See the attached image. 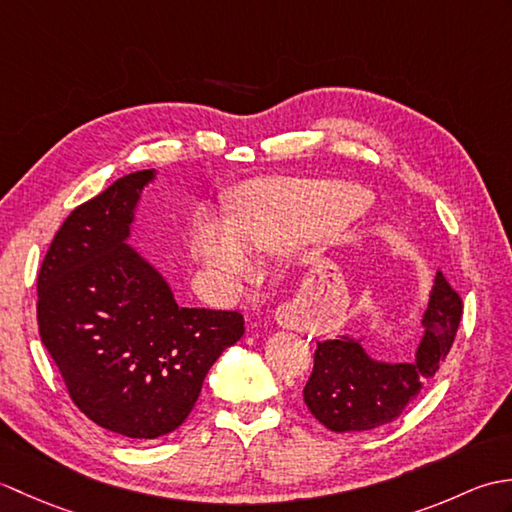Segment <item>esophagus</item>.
<instances>
[{
	"label": "esophagus",
	"mask_w": 512,
	"mask_h": 512,
	"mask_svg": "<svg viewBox=\"0 0 512 512\" xmlns=\"http://www.w3.org/2000/svg\"><path fill=\"white\" fill-rule=\"evenodd\" d=\"M275 319L281 328H295L297 325V310L292 306H279L275 312Z\"/></svg>",
	"instance_id": "1"
}]
</instances>
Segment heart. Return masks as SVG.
I'll return each instance as SVG.
<instances>
[{
  "instance_id": "heart-1",
  "label": "heart",
  "mask_w": 512,
  "mask_h": 512,
  "mask_svg": "<svg viewBox=\"0 0 512 512\" xmlns=\"http://www.w3.org/2000/svg\"><path fill=\"white\" fill-rule=\"evenodd\" d=\"M363 187L339 180H257L237 193L231 224L202 220L193 253L224 284L253 275V255H275L334 233L369 206Z\"/></svg>"
}]
</instances>
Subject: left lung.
I'll return each mask as SVG.
<instances>
[{
  "mask_svg": "<svg viewBox=\"0 0 512 512\" xmlns=\"http://www.w3.org/2000/svg\"><path fill=\"white\" fill-rule=\"evenodd\" d=\"M462 319V299L442 273L436 277L424 336L413 361L378 363L352 336L317 343L303 400L323 427L336 433L369 431L394 422L447 358Z\"/></svg>",
  "mask_w": 512,
  "mask_h": 512,
  "instance_id": "left-lung-1",
  "label": "left lung"
}]
</instances>
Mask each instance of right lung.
<instances>
[{
    "instance_id": "right-lung-1",
    "label": "right lung",
    "mask_w": 512,
    "mask_h": 512,
    "mask_svg": "<svg viewBox=\"0 0 512 512\" xmlns=\"http://www.w3.org/2000/svg\"><path fill=\"white\" fill-rule=\"evenodd\" d=\"M154 169L118 178L65 217L37 277V323L72 402L132 440L176 431L204 376L244 334L237 310L180 308L125 244Z\"/></svg>"
}]
</instances>
